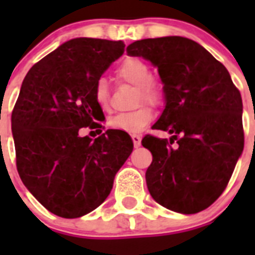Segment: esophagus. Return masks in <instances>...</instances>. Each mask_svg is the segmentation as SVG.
Wrapping results in <instances>:
<instances>
[{"mask_svg": "<svg viewBox=\"0 0 255 255\" xmlns=\"http://www.w3.org/2000/svg\"><path fill=\"white\" fill-rule=\"evenodd\" d=\"M131 139H132V143H134V147L135 148H138L140 147V144H141V136L140 135H131Z\"/></svg>", "mask_w": 255, "mask_h": 255, "instance_id": "34e87169", "label": "esophagus"}]
</instances>
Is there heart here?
Here are the masks:
<instances>
[{
	"instance_id": "obj_1",
	"label": "heart",
	"mask_w": 255,
	"mask_h": 255,
	"mask_svg": "<svg viewBox=\"0 0 255 255\" xmlns=\"http://www.w3.org/2000/svg\"><path fill=\"white\" fill-rule=\"evenodd\" d=\"M116 76L119 80L136 87L135 103H147L152 107H161L164 102L166 91L163 83L152 75V70L145 61L140 58H128L117 67ZM94 101L102 110L110 108V92L105 79H98L93 89ZM154 114L146 105L139 106L130 112L117 114L110 119V126L115 130L135 134L143 131L152 123Z\"/></svg>"
}]
</instances>
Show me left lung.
<instances>
[{
    "instance_id": "left-lung-1",
    "label": "left lung",
    "mask_w": 255,
    "mask_h": 255,
    "mask_svg": "<svg viewBox=\"0 0 255 255\" xmlns=\"http://www.w3.org/2000/svg\"><path fill=\"white\" fill-rule=\"evenodd\" d=\"M126 52L158 67L166 91V108L153 129L172 138L148 134L141 140L153 155L145 172L150 195L184 215L208 208L226 189L244 148L240 92L226 67L188 38L136 40Z\"/></svg>"
}]
</instances>
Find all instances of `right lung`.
Instances as JSON below:
<instances>
[{
  "instance_id": "1",
  "label": "right lung",
  "mask_w": 255,
  "mask_h": 255,
  "mask_svg": "<svg viewBox=\"0 0 255 255\" xmlns=\"http://www.w3.org/2000/svg\"><path fill=\"white\" fill-rule=\"evenodd\" d=\"M124 51L121 40L71 39L33 65L22 82L11 115L16 168L53 215L78 218L100 207L131 154V138L123 130L94 140L79 135L82 128H102L94 85Z\"/></svg>"
}]
</instances>
